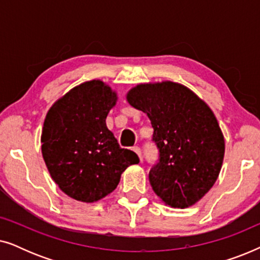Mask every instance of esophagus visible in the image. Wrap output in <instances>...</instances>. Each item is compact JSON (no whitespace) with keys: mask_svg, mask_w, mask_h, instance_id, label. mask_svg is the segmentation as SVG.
I'll return each instance as SVG.
<instances>
[{"mask_svg":"<svg viewBox=\"0 0 260 260\" xmlns=\"http://www.w3.org/2000/svg\"><path fill=\"white\" fill-rule=\"evenodd\" d=\"M133 150L138 155V157H140V159H142V151H141V148H140V147H134Z\"/></svg>","mask_w":260,"mask_h":260,"instance_id":"1","label":"esophagus"}]
</instances>
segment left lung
I'll use <instances>...</instances> for the list:
<instances>
[{
	"label": "left lung",
	"instance_id": "1",
	"mask_svg": "<svg viewBox=\"0 0 260 260\" xmlns=\"http://www.w3.org/2000/svg\"><path fill=\"white\" fill-rule=\"evenodd\" d=\"M126 101L154 127L159 161L149 181L162 202L187 208L214 186L225 155V138L211 108L182 84L165 80L138 84Z\"/></svg>",
	"mask_w": 260,
	"mask_h": 260
}]
</instances>
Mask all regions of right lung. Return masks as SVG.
<instances>
[{"mask_svg": "<svg viewBox=\"0 0 260 260\" xmlns=\"http://www.w3.org/2000/svg\"><path fill=\"white\" fill-rule=\"evenodd\" d=\"M118 95L101 79L84 81L48 110L41 152L49 175L66 195L92 204L112 193L124 170L140 162L106 126Z\"/></svg>", "mask_w": 260, "mask_h": 260, "instance_id": "1", "label": "right lung"}]
</instances>
